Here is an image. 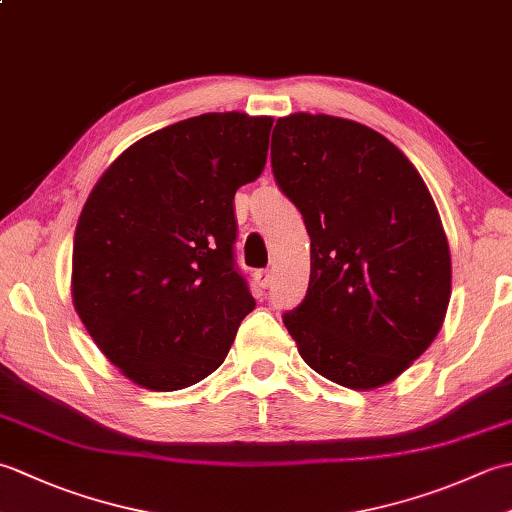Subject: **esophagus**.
I'll return each instance as SVG.
<instances>
[{
  "mask_svg": "<svg viewBox=\"0 0 512 512\" xmlns=\"http://www.w3.org/2000/svg\"><path fill=\"white\" fill-rule=\"evenodd\" d=\"M255 279H257V286L266 290L270 284H273V273H270V270H257Z\"/></svg>",
  "mask_w": 512,
  "mask_h": 512,
  "instance_id": "1",
  "label": "esophagus"
}]
</instances>
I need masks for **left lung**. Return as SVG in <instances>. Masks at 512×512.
Wrapping results in <instances>:
<instances>
[{
	"mask_svg": "<svg viewBox=\"0 0 512 512\" xmlns=\"http://www.w3.org/2000/svg\"><path fill=\"white\" fill-rule=\"evenodd\" d=\"M275 180L310 235V284L284 314L314 372L356 391L396 380L436 339L451 299L447 233L427 184L372 127L279 118Z\"/></svg>",
	"mask_w": 512,
	"mask_h": 512,
	"instance_id": "1",
	"label": "left lung"
}]
</instances>
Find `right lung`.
I'll return each instance as SVG.
<instances>
[{
  "label": "right lung",
  "mask_w": 512,
  "mask_h": 512,
  "mask_svg": "<svg viewBox=\"0 0 512 512\" xmlns=\"http://www.w3.org/2000/svg\"><path fill=\"white\" fill-rule=\"evenodd\" d=\"M273 116L211 112L127 147L83 204L72 303L132 383L176 391L224 363L255 308L235 270V191L262 176Z\"/></svg>",
  "instance_id": "right-lung-1"
}]
</instances>
